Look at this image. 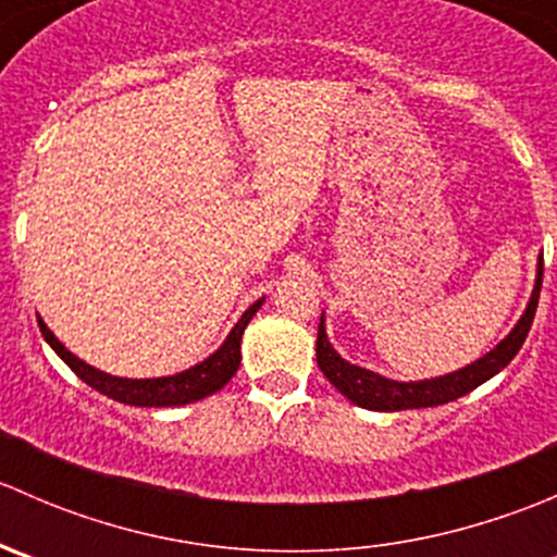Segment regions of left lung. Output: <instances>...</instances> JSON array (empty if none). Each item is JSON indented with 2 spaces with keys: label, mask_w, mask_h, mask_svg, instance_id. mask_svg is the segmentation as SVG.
<instances>
[{
  "label": "left lung",
  "mask_w": 557,
  "mask_h": 557,
  "mask_svg": "<svg viewBox=\"0 0 557 557\" xmlns=\"http://www.w3.org/2000/svg\"><path fill=\"white\" fill-rule=\"evenodd\" d=\"M539 290H542V258H539L536 285H533L531 301H528L525 312L518 320L507 339L498 342L491 352L480 358V361L469 363V367L458 369V372L445 374V377L420 380V383H398V380H387L383 374H374L369 369L356 367V363L345 361L339 352L331 347L329 336H325L323 314H320L318 325V345H314V356H318L320 372L329 377V383L350 398L352 404L363 409H374V412H398V409H423V407H440V404L455 401V398L466 396L474 387H480L493 374L502 372L522 347L528 331H531L533 314H536Z\"/></svg>",
  "instance_id": "obj_1"
}]
</instances>
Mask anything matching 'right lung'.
<instances>
[{
    "label": "right lung",
    "mask_w": 557,
    "mask_h": 557,
    "mask_svg": "<svg viewBox=\"0 0 557 557\" xmlns=\"http://www.w3.org/2000/svg\"><path fill=\"white\" fill-rule=\"evenodd\" d=\"M263 299H258L256 305H250L245 310L243 318L237 320V325L232 329V334L226 336L221 347L212 352L210 358H205L196 367L185 369V372L172 374V377H153V380H126V377H112V374L99 372V369L88 367L86 361H81L77 356H72L64 345L53 336V331L42 323V318H37L39 331H42L45 342L53 347L61 356V361L77 374L86 385H91L94 391L104 393L107 398L121 404H132V407H183V404L199 401V398L212 396L215 391H221L228 380L237 374L239 361V345H243L245 325L250 323V318L261 310Z\"/></svg>",
    "instance_id": "1"
}]
</instances>
